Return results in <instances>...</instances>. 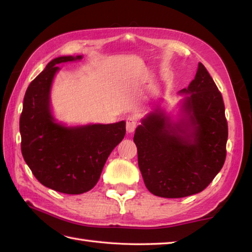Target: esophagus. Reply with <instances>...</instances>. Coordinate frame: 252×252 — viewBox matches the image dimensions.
<instances>
[{"label": "esophagus", "mask_w": 252, "mask_h": 252, "mask_svg": "<svg viewBox=\"0 0 252 252\" xmlns=\"http://www.w3.org/2000/svg\"><path fill=\"white\" fill-rule=\"evenodd\" d=\"M126 132H127V133L134 132L135 127H136V126H137V121L135 120V118H132V117L126 118Z\"/></svg>", "instance_id": "1"}]
</instances>
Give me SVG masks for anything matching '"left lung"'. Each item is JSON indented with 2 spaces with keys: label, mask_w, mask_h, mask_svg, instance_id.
Masks as SVG:
<instances>
[{
  "label": "left lung",
  "mask_w": 252,
  "mask_h": 252,
  "mask_svg": "<svg viewBox=\"0 0 252 252\" xmlns=\"http://www.w3.org/2000/svg\"><path fill=\"white\" fill-rule=\"evenodd\" d=\"M184 98L183 118L171 122L155 110L135 130L137 161L152 194L182 198L197 194L220 172L226 157L227 121L222 94L201 63Z\"/></svg>",
  "instance_id": "8db88e82"
}]
</instances>
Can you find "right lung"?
I'll use <instances>...</instances> for the list:
<instances>
[{"instance_id":"1","label":"right lung","mask_w":252,"mask_h":252,"mask_svg":"<svg viewBox=\"0 0 252 252\" xmlns=\"http://www.w3.org/2000/svg\"><path fill=\"white\" fill-rule=\"evenodd\" d=\"M62 56L47 63L26 91L19 130L26 163L42 185L63 194L89 191L97 183L106 160L126 135V122L67 127L51 114L50 92Z\"/></svg>"}]
</instances>
